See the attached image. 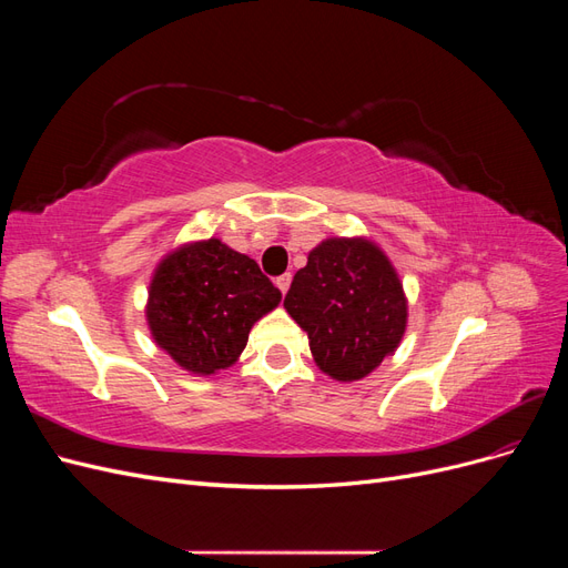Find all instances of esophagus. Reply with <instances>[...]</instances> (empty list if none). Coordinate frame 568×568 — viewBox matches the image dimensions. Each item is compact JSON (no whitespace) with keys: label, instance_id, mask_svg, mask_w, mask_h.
<instances>
[{"label":"esophagus","instance_id":"obj_1","mask_svg":"<svg viewBox=\"0 0 568 568\" xmlns=\"http://www.w3.org/2000/svg\"><path fill=\"white\" fill-rule=\"evenodd\" d=\"M274 284H277V288L282 291V294H286L288 286H291V274L288 272L282 274V277H277V282H274Z\"/></svg>","mask_w":568,"mask_h":568}]
</instances>
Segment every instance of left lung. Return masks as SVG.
Returning <instances> with one entry per match:
<instances>
[{
  "label": "left lung",
  "instance_id": "8db88e82",
  "mask_svg": "<svg viewBox=\"0 0 568 568\" xmlns=\"http://www.w3.org/2000/svg\"><path fill=\"white\" fill-rule=\"evenodd\" d=\"M284 307L307 334L317 367L343 384L372 374L407 329L403 282L367 236L317 244L291 282Z\"/></svg>",
  "mask_w": 568,
  "mask_h": 568
}]
</instances>
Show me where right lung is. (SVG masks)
Returning <instances> with one entry per match:
<instances>
[{
	"label": "right lung",
	"instance_id": "obj_1",
	"mask_svg": "<svg viewBox=\"0 0 568 568\" xmlns=\"http://www.w3.org/2000/svg\"><path fill=\"white\" fill-rule=\"evenodd\" d=\"M280 301L282 291L253 257L211 236L161 257L144 313L161 351L182 369L211 376L236 363L251 326Z\"/></svg>",
	"mask_w": 568,
	"mask_h": 568
}]
</instances>
